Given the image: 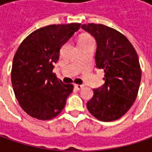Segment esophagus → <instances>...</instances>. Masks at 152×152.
<instances>
[{
    "mask_svg": "<svg viewBox=\"0 0 152 152\" xmlns=\"http://www.w3.org/2000/svg\"><path fill=\"white\" fill-rule=\"evenodd\" d=\"M74 88L79 91V90H81L82 88H84V85H74Z\"/></svg>",
    "mask_w": 152,
    "mask_h": 152,
    "instance_id": "1",
    "label": "esophagus"
}]
</instances>
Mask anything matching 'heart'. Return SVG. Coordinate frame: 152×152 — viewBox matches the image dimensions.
<instances>
[{
	"mask_svg": "<svg viewBox=\"0 0 152 152\" xmlns=\"http://www.w3.org/2000/svg\"><path fill=\"white\" fill-rule=\"evenodd\" d=\"M89 42H93V39L91 37L90 34H83L79 36V41L78 43L79 45L85 44V43H89Z\"/></svg>",
	"mask_w": 152,
	"mask_h": 152,
	"instance_id": "obj_1",
	"label": "heart"
}]
</instances>
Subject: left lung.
<instances>
[{
    "label": "left lung",
    "mask_w": 152,
    "mask_h": 152,
    "mask_svg": "<svg viewBox=\"0 0 152 152\" xmlns=\"http://www.w3.org/2000/svg\"><path fill=\"white\" fill-rule=\"evenodd\" d=\"M81 28L96 39V67L105 73V84L93 90L87 108L103 122L118 119L137 97L141 79L137 53L129 40L114 28L96 23L83 24Z\"/></svg>",
    "instance_id": "left-lung-1"
}]
</instances>
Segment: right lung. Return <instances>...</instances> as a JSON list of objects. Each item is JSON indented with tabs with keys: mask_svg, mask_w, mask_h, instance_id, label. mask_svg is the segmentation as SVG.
Segmentation results:
<instances>
[{
	"mask_svg": "<svg viewBox=\"0 0 152 152\" xmlns=\"http://www.w3.org/2000/svg\"><path fill=\"white\" fill-rule=\"evenodd\" d=\"M80 23L52 24L31 33L21 43L12 61V84L23 111L34 118H55L66 105L73 85L52 73L61 47L79 29Z\"/></svg>",
	"mask_w": 152,
	"mask_h": 152,
	"instance_id": "add662e5",
	"label": "right lung"
}]
</instances>
